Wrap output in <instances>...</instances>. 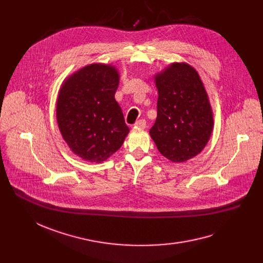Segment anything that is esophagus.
<instances>
[{
	"instance_id": "obj_1",
	"label": "esophagus",
	"mask_w": 263,
	"mask_h": 263,
	"mask_svg": "<svg viewBox=\"0 0 263 263\" xmlns=\"http://www.w3.org/2000/svg\"><path fill=\"white\" fill-rule=\"evenodd\" d=\"M135 127H139L140 129H145L146 128V120L145 119H140L135 122Z\"/></svg>"
}]
</instances>
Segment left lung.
<instances>
[{
  "label": "left lung",
  "instance_id": "obj_1",
  "mask_svg": "<svg viewBox=\"0 0 263 263\" xmlns=\"http://www.w3.org/2000/svg\"><path fill=\"white\" fill-rule=\"evenodd\" d=\"M158 116L150 129L160 154L173 162L197 156L208 143L213 117L208 96L194 68L173 64L156 77Z\"/></svg>",
  "mask_w": 263,
  "mask_h": 263
}]
</instances>
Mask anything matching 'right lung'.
Here are the masks:
<instances>
[{"instance_id":"obj_1","label":"right lung","mask_w":263,"mask_h":263,"mask_svg":"<svg viewBox=\"0 0 263 263\" xmlns=\"http://www.w3.org/2000/svg\"><path fill=\"white\" fill-rule=\"evenodd\" d=\"M118 73L112 66L82 68L63 85L57 117L64 140L82 159L100 163L121 147L129 132L115 100Z\"/></svg>"}]
</instances>
